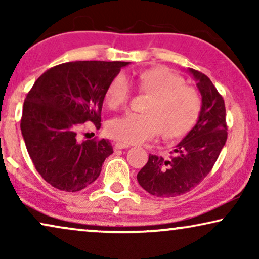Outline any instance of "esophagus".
Here are the masks:
<instances>
[{
    "instance_id": "obj_1",
    "label": "esophagus",
    "mask_w": 259,
    "mask_h": 259,
    "mask_svg": "<svg viewBox=\"0 0 259 259\" xmlns=\"http://www.w3.org/2000/svg\"><path fill=\"white\" fill-rule=\"evenodd\" d=\"M114 147L115 150H122V148H128L130 145H127L125 143H116Z\"/></svg>"
}]
</instances>
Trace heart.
Masks as SVG:
<instances>
[{
  "mask_svg": "<svg viewBox=\"0 0 259 259\" xmlns=\"http://www.w3.org/2000/svg\"><path fill=\"white\" fill-rule=\"evenodd\" d=\"M138 87L153 95L148 102L147 114L125 113L109 120L107 132L114 139L127 144H139L152 139L164 130L166 137H179L187 132L199 114L201 100L193 87L184 84L178 74L166 67H154L140 73ZM132 88L123 74L115 75L105 93L111 109H118L128 102Z\"/></svg>",
  "mask_w": 259,
  "mask_h": 259,
  "instance_id": "1",
  "label": "heart"
}]
</instances>
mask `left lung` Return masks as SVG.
<instances>
[{
    "label": "left lung",
    "mask_w": 259,
    "mask_h": 259,
    "mask_svg": "<svg viewBox=\"0 0 259 259\" xmlns=\"http://www.w3.org/2000/svg\"><path fill=\"white\" fill-rule=\"evenodd\" d=\"M187 72L201 95L196 125L176 145L171 158L150 154L137 175L140 186L155 197H177L194 189L210 173L228 139L222 95L205 74L192 68Z\"/></svg>",
    "instance_id": "left-lung-1"
}]
</instances>
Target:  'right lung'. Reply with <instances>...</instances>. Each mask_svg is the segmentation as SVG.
<instances>
[{
	"instance_id": "add662e5",
	"label": "right lung",
	"mask_w": 259,
	"mask_h": 259,
	"mask_svg": "<svg viewBox=\"0 0 259 259\" xmlns=\"http://www.w3.org/2000/svg\"><path fill=\"white\" fill-rule=\"evenodd\" d=\"M122 61H75L55 66L35 81L23 104L21 132L36 171L53 187L76 192L100 175L113 153L106 139H77L84 122L101 127L109 82Z\"/></svg>"
}]
</instances>
